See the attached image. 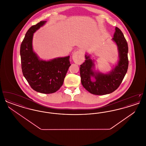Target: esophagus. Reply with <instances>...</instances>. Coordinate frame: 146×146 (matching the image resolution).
Wrapping results in <instances>:
<instances>
[{
  "mask_svg": "<svg viewBox=\"0 0 146 146\" xmlns=\"http://www.w3.org/2000/svg\"><path fill=\"white\" fill-rule=\"evenodd\" d=\"M72 58L74 62L77 64H80L83 61L84 54L82 50H79L75 51L72 55Z\"/></svg>",
  "mask_w": 146,
  "mask_h": 146,
  "instance_id": "34e87169",
  "label": "esophagus"
}]
</instances>
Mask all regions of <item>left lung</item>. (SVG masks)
Here are the masks:
<instances>
[{
	"instance_id": "8db88e82",
	"label": "left lung",
	"mask_w": 146,
	"mask_h": 146,
	"mask_svg": "<svg viewBox=\"0 0 146 146\" xmlns=\"http://www.w3.org/2000/svg\"><path fill=\"white\" fill-rule=\"evenodd\" d=\"M115 29L112 40L117 45L119 60L111 71L108 73L96 71L95 61L88 54L85 55V61L80 65L81 82L84 88L92 94L104 95L113 92L118 89L127 72L129 65L127 43L120 29L118 27Z\"/></svg>"
}]
</instances>
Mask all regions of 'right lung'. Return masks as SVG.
Returning a JSON list of instances; mask_svg holds the SVG:
<instances>
[{
  "mask_svg": "<svg viewBox=\"0 0 146 146\" xmlns=\"http://www.w3.org/2000/svg\"><path fill=\"white\" fill-rule=\"evenodd\" d=\"M46 22L40 21L28 29L21 43L20 55L23 75L31 87L38 92L48 94L61 87L71 64L69 56L45 61L40 59L34 52L33 34Z\"/></svg>",
  "mask_w": 146,
  "mask_h": 146,
  "instance_id": "1",
  "label": "right lung"
}]
</instances>
